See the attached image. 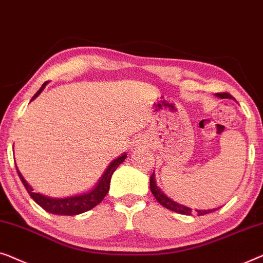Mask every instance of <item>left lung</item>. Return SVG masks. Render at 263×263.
<instances>
[{"label": "left lung", "mask_w": 263, "mask_h": 263, "mask_svg": "<svg viewBox=\"0 0 263 263\" xmlns=\"http://www.w3.org/2000/svg\"><path fill=\"white\" fill-rule=\"evenodd\" d=\"M217 96L220 99H225V98H230V94L228 93H217ZM150 190H151V193L154 194V197L156 200L160 202V204L165 207V209H168L170 211H174V212H177V213H181V214H192V209L190 207L184 206V205H181V204H177V202L173 201L172 199L168 198L167 195H165L163 192L161 191V188L157 187L156 184V179H155V172L153 173V175L150 176ZM218 210V209H213V210H195L197 211L198 216H204V214L207 213H211V212H214V211Z\"/></svg>", "instance_id": "1"}]
</instances>
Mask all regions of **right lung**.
Segmentation results:
<instances>
[{"label": "right lung", "mask_w": 263, "mask_h": 263, "mask_svg": "<svg viewBox=\"0 0 263 263\" xmlns=\"http://www.w3.org/2000/svg\"><path fill=\"white\" fill-rule=\"evenodd\" d=\"M47 82H45L42 86V88L36 91L35 95L33 96L32 100H34L36 96L44 90V88L46 87ZM31 100V101H32ZM127 157L126 154L121 155L120 157L116 158V160L110 162L108 168L105 170V173L102 174L101 179L99 180V182L93 190L87 192V193L80 194V195H73V197H68V198H50L46 197V195H43L40 193H34L33 192V188L29 186V184L26 182L24 176L21 175L19 169L16 167V172L19 174L20 180L24 183L26 191L28 192V194L31 195V198L34 200L36 204L40 207H43L44 210L47 211V212L58 214V216H76V214L87 212L99 205L100 202L103 200V198L106 197V194L108 193L109 191V183H110V177H112L113 173L116 172V169L119 167V165L123 163L125 158Z\"/></svg>", "instance_id": "right-lung-1"}]
</instances>
